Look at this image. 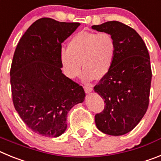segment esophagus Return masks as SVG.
Here are the masks:
<instances>
[{
    "instance_id": "esophagus-1",
    "label": "esophagus",
    "mask_w": 161,
    "mask_h": 161,
    "mask_svg": "<svg viewBox=\"0 0 161 161\" xmlns=\"http://www.w3.org/2000/svg\"><path fill=\"white\" fill-rule=\"evenodd\" d=\"M84 89H85V91L86 93H89L90 92L93 91V88L91 87V86H89V85H85V86H84Z\"/></svg>"
}]
</instances>
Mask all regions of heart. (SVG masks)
Returning <instances> with one entry per match:
<instances>
[{"instance_id": "b5f03b06", "label": "heart", "mask_w": 161, "mask_h": 161, "mask_svg": "<svg viewBox=\"0 0 161 161\" xmlns=\"http://www.w3.org/2000/svg\"><path fill=\"white\" fill-rule=\"evenodd\" d=\"M117 54V42L108 32L80 31L73 35L68 49L60 52V62L67 77L74 79L85 69V81L104 78L111 70Z\"/></svg>"}]
</instances>
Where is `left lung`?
I'll use <instances>...</instances> for the list:
<instances>
[{
    "label": "left lung",
    "mask_w": 161,
    "mask_h": 161,
    "mask_svg": "<svg viewBox=\"0 0 161 161\" xmlns=\"http://www.w3.org/2000/svg\"><path fill=\"white\" fill-rule=\"evenodd\" d=\"M92 28L111 34L117 42L111 70L94 86L106 104L95 115V123L103 133L123 136L136 127L148 107L153 76L148 51L139 34L122 22L110 21Z\"/></svg>",
    "instance_id": "8db88e82"
}]
</instances>
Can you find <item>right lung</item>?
<instances>
[{
    "mask_svg": "<svg viewBox=\"0 0 161 161\" xmlns=\"http://www.w3.org/2000/svg\"><path fill=\"white\" fill-rule=\"evenodd\" d=\"M80 25L50 18L35 21L18 42L10 68L14 106L35 133L58 137L68 111L85 99L81 85L61 71V44Z\"/></svg>",
    "mask_w": 161,
    "mask_h": 161,
    "instance_id": "add662e5",
    "label": "right lung"
}]
</instances>
